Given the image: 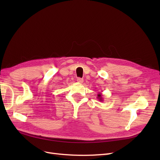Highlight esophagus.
I'll list each match as a JSON object with an SVG mask.
<instances>
[{"label":"esophagus","mask_w":160,"mask_h":160,"mask_svg":"<svg viewBox=\"0 0 160 160\" xmlns=\"http://www.w3.org/2000/svg\"><path fill=\"white\" fill-rule=\"evenodd\" d=\"M77 82H78V83H83V79L82 78H77Z\"/></svg>","instance_id":"1"}]
</instances>
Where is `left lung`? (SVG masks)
I'll return each instance as SVG.
<instances>
[{"mask_svg": "<svg viewBox=\"0 0 160 160\" xmlns=\"http://www.w3.org/2000/svg\"><path fill=\"white\" fill-rule=\"evenodd\" d=\"M97 98H98V99L100 101H103V98H102V95H101V93H99L98 95V97H97Z\"/></svg>", "mask_w": 160, "mask_h": 160, "instance_id": "obj_1", "label": "left lung"}]
</instances>
